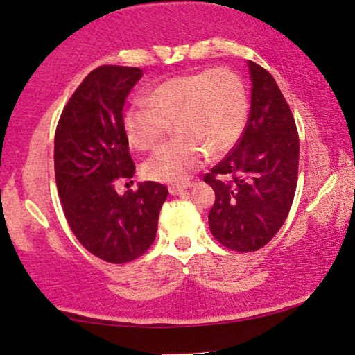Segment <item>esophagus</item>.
<instances>
[{
  "mask_svg": "<svg viewBox=\"0 0 355 355\" xmlns=\"http://www.w3.org/2000/svg\"><path fill=\"white\" fill-rule=\"evenodd\" d=\"M188 188H191V183L172 184V186H169V192H171L172 196H178V194H182V192H184Z\"/></svg>",
  "mask_w": 355,
  "mask_h": 355,
  "instance_id": "obj_1",
  "label": "esophagus"
}]
</instances>
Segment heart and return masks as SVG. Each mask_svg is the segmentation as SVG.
I'll list each match as a JSON object with an SVG mask.
<instances>
[{
    "mask_svg": "<svg viewBox=\"0 0 355 355\" xmlns=\"http://www.w3.org/2000/svg\"><path fill=\"white\" fill-rule=\"evenodd\" d=\"M135 101L123 117L125 133L136 150H152L173 122L175 141L161 147L142 166L148 180L182 183L205 163L219 158L244 133L249 116L248 91L228 69L203 70L171 78Z\"/></svg>",
    "mask_w": 355,
    "mask_h": 355,
    "instance_id": "obj_1",
    "label": "heart"
}]
</instances>
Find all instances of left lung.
<instances>
[{
    "mask_svg": "<svg viewBox=\"0 0 355 355\" xmlns=\"http://www.w3.org/2000/svg\"><path fill=\"white\" fill-rule=\"evenodd\" d=\"M250 111L241 139L205 175L216 200L209 230L236 252L261 249L284 225L297 184L296 123L269 71L248 61Z\"/></svg>",
    "mask_w": 355,
    "mask_h": 355,
    "instance_id": "1",
    "label": "left lung"
}]
</instances>
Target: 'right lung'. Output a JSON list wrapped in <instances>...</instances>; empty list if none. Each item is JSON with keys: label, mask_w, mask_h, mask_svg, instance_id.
<instances>
[{"label": "right lung", "mask_w": 355, "mask_h": 355, "mask_svg": "<svg viewBox=\"0 0 355 355\" xmlns=\"http://www.w3.org/2000/svg\"><path fill=\"white\" fill-rule=\"evenodd\" d=\"M142 70L101 65L71 95L55 136L58 194L71 232L91 254L127 263L152 245L169 191L155 182L117 194L136 167L123 127V105Z\"/></svg>", "instance_id": "add662e5"}]
</instances>
